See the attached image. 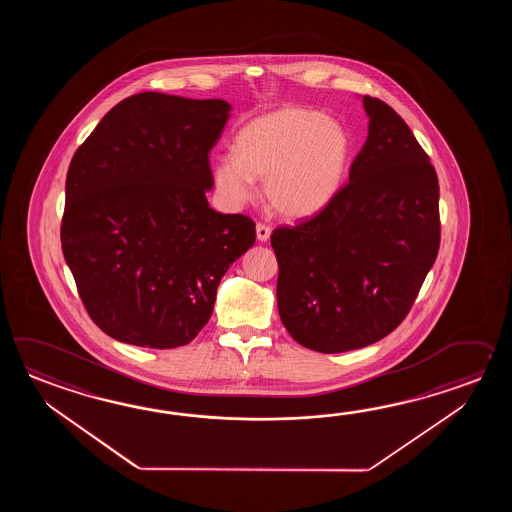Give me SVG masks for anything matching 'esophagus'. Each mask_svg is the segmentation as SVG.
Masks as SVG:
<instances>
[{"label":"esophagus","mask_w":512,"mask_h":512,"mask_svg":"<svg viewBox=\"0 0 512 512\" xmlns=\"http://www.w3.org/2000/svg\"><path fill=\"white\" fill-rule=\"evenodd\" d=\"M256 236H258V240L260 241L269 240V238H271V227L260 221V223L256 225Z\"/></svg>","instance_id":"1"}]
</instances>
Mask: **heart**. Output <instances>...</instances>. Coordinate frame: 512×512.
<instances>
[{"label": "heart", "mask_w": 512, "mask_h": 512, "mask_svg": "<svg viewBox=\"0 0 512 512\" xmlns=\"http://www.w3.org/2000/svg\"><path fill=\"white\" fill-rule=\"evenodd\" d=\"M351 141L337 120L304 108H282L247 122L236 153L219 155L214 177L234 203L251 201L254 177L265 179L272 208L307 218L337 196L348 170Z\"/></svg>", "instance_id": "obj_1"}]
</instances>
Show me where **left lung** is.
<instances>
[{
	"mask_svg": "<svg viewBox=\"0 0 512 512\" xmlns=\"http://www.w3.org/2000/svg\"><path fill=\"white\" fill-rule=\"evenodd\" d=\"M368 139L333 201L272 230L278 311L304 348L342 353L390 335L410 313L441 241L428 153L381 98H362Z\"/></svg>",
	"mask_w": 512,
	"mask_h": 512,
	"instance_id": "left-lung-1",
	"label": "left lung"
}]
</instances>
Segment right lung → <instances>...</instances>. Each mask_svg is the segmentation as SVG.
Here are the masks:
<instances>
[{"label": "right lung", "mask_w": 512, "mask_h": 512, "mask_svg": "<svg viewBox=\"0 0 512 512\" xmlns=\"http://www.w3.org/2000/svg\"><path fill=\"white\" fill-rule=\"evenodd\" d=\"M230 104L139 93L109 109L66 179L62 251L106 335L170 349L197 337L256 223L208 207V153Z\"/></svg>", "instance_id": "right-lung-1"}]
</instances>
